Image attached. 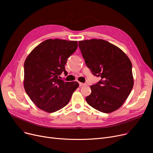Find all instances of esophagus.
<instances>
[{"label":"esophagus","mask_w":153,"mask_h":153,"mask_svg":"<svg viewBox=\"0 0 153 153\" xmlns=\"http://www.w3.org/2000/svg\"><path fill=\"white\" fill-rule=\"evenodd\" d=\"M79 86H84V85H85L86 84H84V83H82V82H79Z\"/></svg>","instance_id":"obj_1"}]
</instances>
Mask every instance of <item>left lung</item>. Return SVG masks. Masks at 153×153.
<instances>
[{
	"mask_svg": "<svg viewBox=\"0 0 153 153\" xmlns=\"http://www.w3.org/2000/svg\"><path fill=\"white\" fill-rule=\"evenodd\" d=\"M87 66L100 77L91 86L92 92L85 100L92 107L111 113L121 107L133 87L132 64L119 48L105 40L92 39L79 42Z\"/></svg>",
	"mask_w": 153,
	"mask_h": 153,
	"instance_id": "8db88e82",
	"label": "left lung"
}]
</instances>
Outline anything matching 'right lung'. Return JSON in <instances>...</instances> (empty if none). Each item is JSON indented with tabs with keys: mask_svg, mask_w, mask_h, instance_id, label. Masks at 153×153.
<instances>
[{
	"mask_svg": "<svg viewBox=\"0 0 153 153\" xmlns=\"http://www.w3.org/2000/svg\"><path fill=\"white\" fill-rule=\"evenodd\" d=\"M77 46V41L49 39L27 56L24 63V88L39 108L53 113L69 103L79 84L64 82L59 76L62 72L68 74L64 66Z\"/></svg>",
	"mask_w": 153,
	"mask_h": 153,
	"instance_id": "1",
	"label": "right lung"
}]
</instances>
